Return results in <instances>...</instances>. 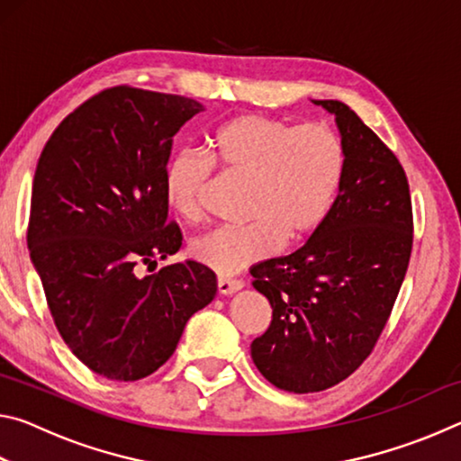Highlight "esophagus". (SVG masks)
Segmentation results:
<instances>
[{
	"instance_id": "1",
	"label": "esophagus",
	"mask_w": 461,
	"mask_h": 461,
	"mask_svg": "<svg viewBox=\"0 0 461 461\" xmlns=\"http://www.w3.org/2000/svg\"><path fill=\"white\" fill-rule=\"evenodd\" d=\"M244 286V283L238 278H228V276H220L217 278V293L220 294H233L240 288Z\"/></svg>"
}]
</instances>
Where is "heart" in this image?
<instances>
[{
    "label": "heart",
    "instance_id": "1",
    "mask_svg": "<svg viewBox=\"0 0 461 461\" xmlns=\"http://www.w3.org/2000/svg\"><path fill=\"white\" fill-rule=\"evenodd\" d=\"M248 176L241 225H223L193 240L189 252L201 267L233 275L268 258L283 244L311 236L330 213L346 170V144L325 122L294 126L246 113L225 122L209 140V158L183 150L167 162L162 189L175 215L199 221L213 178Z\"/></svg>",
    "mask_w": 461,
    "mask_h": 461
}]
</instances>
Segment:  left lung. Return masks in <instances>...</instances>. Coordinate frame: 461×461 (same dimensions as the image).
<instances>
[{
	"label": "left lung",
	"mask_w": 461,
	"mask_h": 461,
	"mask_svg": "<svg viewBox=\"0 0 461 461\" xmlns=\"http://www.w3.org/2000/svg\"><path fill=\"white\" fill-rule=\"evenodd\" d=\"M335 113L346 170L330 213L307 244L252 268L272 321L252 341L256 368L276 388L319 393L372 354L407 275L412 249L409 181L394 152L346 104Z\"/></svg>",
	"instance_id": "obj_1"
}]
</instances>
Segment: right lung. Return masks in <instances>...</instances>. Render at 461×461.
Wrapping results in <instances>:
<instances>
[{
	"label": "right lung",
	"instance_id": "1",
	"mask_svg": "<svg viewBox=\"0 0 461 461\" xmlns=\"http://www.w3.org/2000/svg\"><path fill=\"white\" fill-rule=\"evenodd\" d=\"M199 112L194 99L118 85L68 113L38 158L30 258L60 338L109 380L158 370L215 296V275L197 262L134 272L183 244L162 176L173 136Z\"/></svg>",
	"mask_w": 461,
	"mask_h": 461
}]
</instances>
